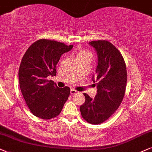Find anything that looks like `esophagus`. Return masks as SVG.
<instances>
[{
	"label": "esophagus",
	"mask_w": 152,
	"mask_h": 152,
	"mask_svg": "<svg viewBox=\"0 0 152 152\" xmlns=\"http://www.w3.org/2000/svg\"><path fill=\"white\" fill-rule=\"evenodd\" d=\"M77 93H78L77 91L75 90H73V89H72V90H71V91H70V94L72 95L76 94H77Z\"/></svg>",
	"instance_id": "34e87169"
}]
</instances>
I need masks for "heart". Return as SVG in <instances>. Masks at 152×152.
<instances>
[{
	"mask_svg": "<svg viewBox=\"0 0 152 152\" xmlns=\"http://www.w3.org/2000/svg\"><path fill=\"white\" fill-rule=\"evenodd\" d=\"M87 55H90V53L88 51H86V50H80V51L78 52L77 53V56H76V57H79V56H87Z\"/></svg>",
	"mask_w": 152,
	"mask_h": 152,
	"instance_id": "b5f03b06",
	"label": "heart"
}]
</instances>
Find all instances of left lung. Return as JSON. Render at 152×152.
Returning <instances> with one entry per match:
<instances>
[{
	"instance_id": "left-lung-1",
	"label": "left lung",
	"mask_w": 152,
	"mask_h": 152,
	"mask_svg": "<svg viewBox=\"0 0 152 152\" xmlns=\"http://www.w3.org/2000/svg\"><path fill=\"white\" fill-rule=\"evenodd\" d=\"M89 44L98 56L96 76H92L97 93L93 99L84 93L86 102L80 110L88 123L100 124L108 120L122 102L127 81L126 67L120 50L110 42L98 40Z\"/></svg>"
}]
</instances>
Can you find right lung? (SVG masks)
Returning a JSON list of instances; mask_svg holds the SVG:
<instances>
[{"label":"right lung","instance_id":"right-lung-1","mask_svg":"<svg viewBox=\"0 0 152 152\" xmlns=\"http://www.w3.org/2000/svg\"><path fill=\"white\" fill-rule=\"evenodd\" d=\"M67 46L54 40L41 39L31 44L23 56L19 71V86L32 114L43 120L57 117L70 94V88H60L48 76H56V66Z\"/></svg>","mask_w":152,"mask_h":152}]
</instances>
